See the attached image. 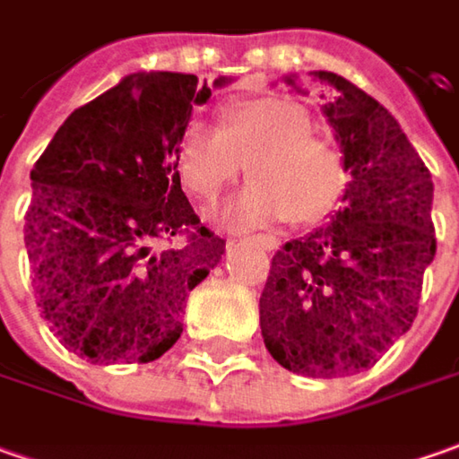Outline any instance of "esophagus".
<instances>
[{
  "mask_svg": "<svg viewBox=\"0 0 459 459\" xmlns=\"http://www.w3.org/2000/svg\"><path fill=\"white\" fill-rule=\"evenodd\" d=\"M251 241H256L259 246H264L266 251H274V248H279V241L274 238V236H254Z\"/></svg>",
  "mask_w": 459,
  "mask_h": 459,
  "instance_id": "1",
  "label": "esophagus"
}]
</instances>
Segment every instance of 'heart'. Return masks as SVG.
<instances>
[{"label":"heart","mask_w":459,"mask_h":459,"mask_svg":"<svg viewBox=\"0 0 459 459\" xmlns=\"http://www.w3.org/2000/svg\"><path fill=\"white\" fill-rule=\"evenodd\" d=\"M309 111L287 96L238 99L221 111V129L190 121L175 147L182 187L213 203L246 172L251 182L218 213L229 229L284 221L317 223L342 198L348 167L335 144L312 136Z\"/></svg>","instance_id":"b5f03b06"}]
</instances>
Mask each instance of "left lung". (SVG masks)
<instances>
[{"label": "left lung", "instance_id": "1", "mask_svg": "<svg viewBox=\"0 0 459 459\" xmlns=\"http://www.w3.org/2000/svg\"><path fill=\"white\" fill-rule=\"evenodd\" d=\"M309 75L330 91L320 108L351 180L327 226L274 254L259 325L279 366L335 378L373 366L414 323L437 251L435 185L388 108L338 73ZM284 83L307 93L294 73Z\"/></svg>", "mask_w": 459, "mask_h": 459}]
</instances>
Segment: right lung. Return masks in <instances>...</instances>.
I'll return each instance as SVG.
<instances>
[{
    "mask_svg": "<svg viewBox=\"0 0 459 459\" xmlns=\"http://www.w3.org/2000/svg\"><path fill=\"white\" fill-rule=\"evenodd\" d=\"M230 81L218 75L213 88ZM208 99V83L190 73H129L75 108L30 172L24 246L38 307L91 363L167 353L182 335L187 294L226 254L175 169L182 129ZM178 232L187 245L153 248Z\"/></svg>",
    "mask_w": 459,
    "mask_h": 459,
    "instance_id": "obj_1",
    "label": "right lung"
}]
</instances>
